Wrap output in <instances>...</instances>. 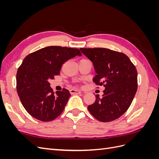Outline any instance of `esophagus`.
<instances>
[{"instance_id": "34e87169", "label": "esophagus", "mask_w": 159, "mask_h": 159, "mask_svg": "<svg viewBox=\"0 0 159 159\" xmlns=\"http://www.w3.org/2000/svg\"><path fill=\"white\" fill-rule=\"evenodd\" d=\"M70 92L71 94H79L81 93V91L78 89H71L70 90Z\"/></svg>"}]
</instances>
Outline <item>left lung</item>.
Listing matches in <instances>:
<instances>
[{
  "mask_svg": "<svg viewBox=\"0 0 159 159\" xmlns=\"http://www.w3.org/2000/svg\"><path fill=\"white\" fill-rule=\"evenodd\" d=\"M92 61L95 76L93 81L103 85L102 98L88 107L90 113L102 122L118 119L131 105L137 90V71L129 57L121 52L103 48H80Z\"/></svg>",
  "mask_w": 159,
  "mask_h": 159,
  "instance_id": "8db88e82",
  "label": "left lung"
}]
</instances>
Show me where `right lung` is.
<instances>
[{"mask_svg":"<svg viewBox=\"0 0 159 159\" xmlns=\"http://www.w3.org/2000/svg\"><path fill=\"white\" fill-rule=\"evenodd\" d=\"M76 56L79 49L48 46L31 53L24 59L16 74V89L20 102L31 116L42 121H50L63 111L70 97L63 89L54 94L50 80L58 75L62 65Z\"/></svg>","mask_w":159,"mask_h":159,"instance_id":"1","label":"right lung"}]
</instances>
